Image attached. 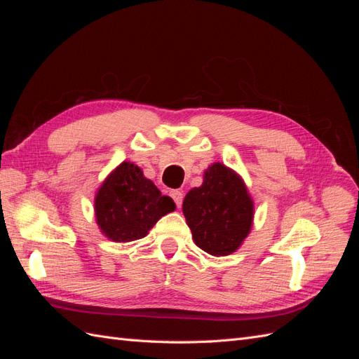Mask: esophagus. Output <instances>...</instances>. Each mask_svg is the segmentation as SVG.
Here are the masks:
<instances>
[{
	"label": "esophagus",
	"mask_w": 359,
	"mask_h": 359,
	"mask_svg": "<svg viewBox=\"0 0 359 359\" xmlns=\"http://www.w3.org/2000/svg\"><path fill=\"white\" fill-rule=\"evenodd\" d=\"M170 196H172L173 202L177 203L178 208H181V205H182V198H184L182 191H180V190H173V191H170Z\"/></svg>",
	"instance_id": "esophagus-1"
}]
</instances>
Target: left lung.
Instances as JSON below:
<instances>
[{
  "label": "left lung",
  "instance_id": "1",
  "mask_svg": "<svg viewBox=\"0 0 359 359\" xmlns=\"http://www.w3.org/2000/svg\"><path fill=\"white\" fill-rule=\"evenodd\" d=\"M182 212L194 244L212 256H227L252 231L255 206L243 178L214 163L205 170L202 186L186 194Z\"/></svg>",
  "mask_w": 359,
  "mask_h": 359
}]
</instances>
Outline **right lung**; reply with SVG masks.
<instances>
[{
    "label": "right lung",
    "instance_id": "add662e5",
    "mask_svg": "<svg viewBox=\"0 0 359 359\" xmlns=\"http://www.w3.org/2000/svg\"><path fill=\"white\" fill-rule=\"evenodd\" d=\"M94 210L104 236L115 243H130L147 236L163 215L175 210V203L161 196L135 163L123 161L97 190Z\"/></svg>",
    "mask_w": 359,
    "mask_h": 359
}]
</instances>
